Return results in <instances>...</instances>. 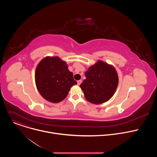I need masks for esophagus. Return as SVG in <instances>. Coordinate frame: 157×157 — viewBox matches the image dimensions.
Listing matches in <instances>:
<instances>
[{"label": "esophagus", "mask_w": 157, "mask_h": 157, "mask_svg": "<svg viewBox=\"0 0 157 157\" xmlns=\"http://www.w3.org/2000/svg\"><path fill=\"white\" fill-rule=\"evenodd\" d=\"M81 82H82V81H81V80H79V81H77V83H78V86H79V85L81 84Z\"/></svg>", "instance_id": "1"}]
</instances>
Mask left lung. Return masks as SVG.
Returning <instances> with one entry per match:
<instances>
[{
	"label": "left lung",
	"instance_id": "obj_1",
	"mask_svg": "<svg viewBox=\"0 0 157 157\" xmlns=\"http://www.w3.org/2000/svg\"><path fill=\"white\" fill-rule=\"evenodd\" d=\"M85 76L86 79L79 86L87 101L102 104L109 101L116 92L119 79L113 66L99 60L89 67Z\"/></svg>",
	"mask_w": 157,
	"mask_h": 157
}]
</instances>
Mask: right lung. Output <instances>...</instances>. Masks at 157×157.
I'll return each instance as SVG.
<instances>
[{"instance_id":"right-lung-1","label":"right lung","mask_w":157,"mask_h":157,"mask_svg":"<svg viewBox=\"0 0 157 157\" xmlns=\"http://www.w3.org/2000/svg\"><path fill=\"white\" fill-rule=\"evenodd\" d=\"M68 68L66 63L58 56H47L39 63L35 71V83L44 99L59 102L66 98L70 88L77 84Z\"/></svg>"}]
</instances>
